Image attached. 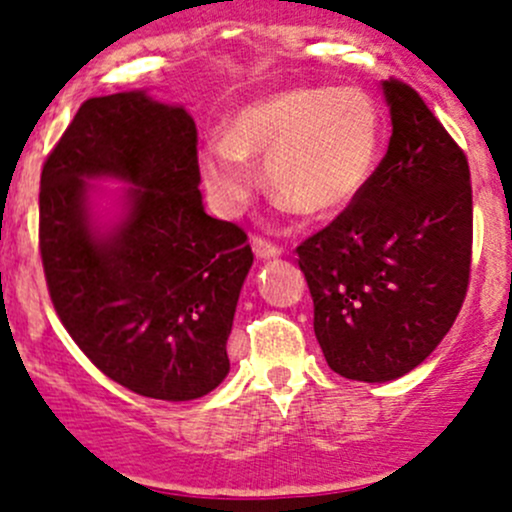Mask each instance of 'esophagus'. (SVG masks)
<instances>
[{
  "label": "esophagus",
  "mask_w": 512,
  "mask_h": 512,
  "mask_svg": "<svg viewBox=\"0 0 512 512\" xmlns=\"http://www.w3.org/2000/svg\"><path fill=\"white\" fill-rule=\"evenodd\" d=\"M252 250H255V255L260 257V260H272V257H280L282 255V247L272 245L270 240H265V237H252Z\"/></svg>",
  "instance_id": "34e87169"
}]
</instances>
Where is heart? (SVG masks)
Returning <instances> with one entry per match:
<instances>
[{"instance_id":"1","label":"heart","mask_w":512,"mask_h":512,"mask_svg":"<svg viewBox=\"0 0 512 512\" xmlns=\"http://www.w3.org/2000/svg\"><path fill=\"white\" fill-rule=\"evenodd\" d=\"M379 146L381 113L364 91L299 86L240 108L227 136L200 151V175L213 203L235 215L255 190L250 160L265 158L270 193L319 218L364 190Z\"/></svg>"}]
</instances>
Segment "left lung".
<instances>
[{"instance_id":"obj_1","label":"left lung","mask_w":512,"mask_h":512,"mask_svg":"<svg viewBox=\"0 0 512 512\" xmlns=\"http://www.w3.org/2000/svg\"><path fill=\"white\" fill-rule=\"evenodd\" d=\"M389 151L327 227L297 247L329 369L391 381L416 369L468 292L473 190L468 158L423 98L384 81Z\"/></svg>"}]
</instances>
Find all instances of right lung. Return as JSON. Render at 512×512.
I'll return each instance as SVG.
<instances>
[{
    "mask_svg": "<svg viewBox=\"0 0 512 512\" xmlns=\"http://www.w3.org/2000/svg\"><path fill=\"white\" fill-rule=\"evenodd\" d=\"M89 177L134 185L111 233L90 223ZM198 185L195 121L146 91L81 103L41 168L39 252L56 314L96 369L148 399H200L230 371L252 247L205 213Z\"/></svg>",
    "mask_w": 512,
    "mask_h": 512,
    "instance_id": "right-lung-1",
    "label": "right lung"
}]
</instances>
